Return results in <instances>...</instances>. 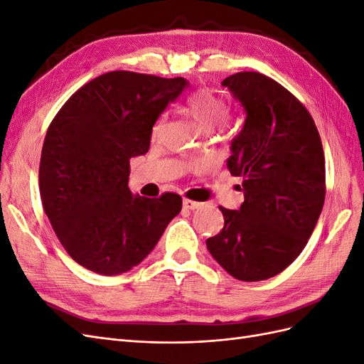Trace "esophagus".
I'll return each mask as SVG.
<instances>
[{"instance_id": "1", "label": "esophagus", "mask_w": 364, "mask_h": 364, "mask_svg": "<svg viewBox=\"0 0 364 364\" xmlns=\"http://www.w3.org/2000/svg\"><path fill=\"white\" fill-rule=\"evenodd\" d=\"M202 203L199 202H194V200H190V199H183V208L185 209H197Z\"/></svg>"}]
</instances>
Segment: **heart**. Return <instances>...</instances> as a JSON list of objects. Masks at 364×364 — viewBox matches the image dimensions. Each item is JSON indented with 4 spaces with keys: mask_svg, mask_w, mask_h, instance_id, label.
Segmentation results:
<instances>
[{
    "mask_svg": "<svg viewBox=\"0 0 364 364\" xmlns=\"http://www.w3.org/2000/svg\"><path fill=\"white\" fill-rule=\"evenodd\" d=\"M183 111L188 114L194 123L203 130H211L222 124L229 115V105L222 95L211 90L194 91L186 97ZM164 124V118L158 121L155 132H159Z\"/></svg>",
    "mask_w": 364,
    "mask_h": 364,
    "instance_id": "obj_1",
    "label": "heart"
}]
</instances>
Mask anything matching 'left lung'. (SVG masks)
Instances as JSON below:
<instances>
[{
    "mask_svg": "<svg viewBox=\"0 0 364 364\" xmlns=\"http://www.w3.org/2000/svg\"><path fill=\"white\" fill-rule=\"evenodd\" d=\"M246 111L228 168L243 179L238 211L218 206L220 234L206 240L235 279L255 282L287 269L311 237L325 202V156L310 112L270 77L243 71L222 82Z\"/></svg>",
    "mask_w": 364,
    "mask_h": 364,
    "instance_id": "left-lung-1",
    "label": "left lung"
}]
</instances>
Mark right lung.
<instances>
[{"label": "right lung", "mask_w": 364, "mask_h": 364, "mask_svg": "<svg viewBox=\"0 0 364 364\" xmlns=\"http://www.w3.org/2000/svg\"><path fill=\"white\" fill-rule=\"evenodd\" d=\"M188 86L132 71L95 77L53 118L42 146L41 199L68 255L105 277L129 272L155 249L182 197L129 190L130 159L146 155L159 115Z\"/></svg>", "instance_id": "right-lung-1"}]
</instances>
